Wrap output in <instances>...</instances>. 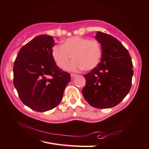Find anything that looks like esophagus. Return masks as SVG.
Listing matches in <instances>:
<instances>
[{
	"mask_svg": "<svg viewBox=\"0 0 149 149\" xmlns=\"http://www.w3.org/2000/svg\"><path fill=\"white\" fill-rule=\"evenodd\" d=\"M75 76H77V74H71V77H72V78H74V77H75Z\"/></svg>",
	"mask_w": 149,
	"mask_h": 149,
	"instance_id": "34e87169",
	"label": "esophagus"
}]
</instances>
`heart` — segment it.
Segmentation results:
<instances>
[{
    "label": "heart",
    "mask_w": 149,
    "mask_h": 149,
    "mask_svg": "<svg viewBox=\"0 0 149 149\" xmlns=\"http://www.w3.org/2000/svg\"><path fill=\"white\" fill-rule=\"evenodd\" d=\"M51 55L56 65L61 68L66 67L72 56L74 60L68 66V70H91L100 61L102 50L97 40L74 36L66 39L62 45L54 46Z\"/></svg>",
    "instance_id": "obj_1"
}]
</instances>
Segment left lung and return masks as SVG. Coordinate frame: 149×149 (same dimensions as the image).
<instances>
[{
    "mask_svg": "<svg viewBox=\"0 0 149 149\" xmlns=\"http://www.w3.org/2000/svg\"><path fill=\"white\" fill-rule=\"evenodd\" d=\"M95 38L102 46L100 62L84 75L82 93L91 106L107 109L118 105L130 91L133 64L128 50L115 38L100 31Z\"/></svg>",
    "mask_w": 149,
    "mask_h": 149,
    "instance_id": "1",
    "label": "left lung"
}]
</instances>
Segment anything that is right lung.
<instances>
[{
	"label": "right lung",
	"mask_w": 149,
	"mask_h": 149,
	"mask_svg": "<svg viewBox=\"0 0 149 149\" xmlns=\"http://www.w3.org/2000/svg\"><path fill=\"white\" fill-rule=\"evenodd\" d=\"M53 37L42 34L21 47L13 64V85L24 104L38 112L60 104L71 77L56 65Z\"/></svg>",
	"instance_id": "obj_1"
}]
</instances>
